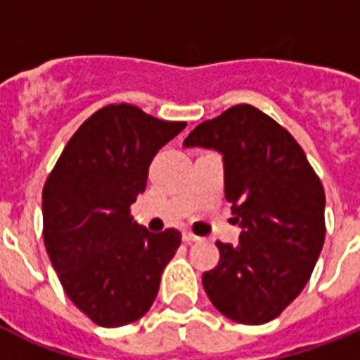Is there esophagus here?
<instances>
[{"mask_svg": "<svg viewBox=\"0 0 360 360\" xmlns=\"http://www.w3.org/2000/svg\"><path fill=\"white\" fill-rule=\"evenodd\" d=\"M183 240L191 245V243H198V240H202V239H200L198 236H194V233H191V231H185V233H183Z\"/></svg>", "mask_w": 360, "mask_h": 360, "instance_id": "34e87169", "label": "esophagus"}]
</instances>
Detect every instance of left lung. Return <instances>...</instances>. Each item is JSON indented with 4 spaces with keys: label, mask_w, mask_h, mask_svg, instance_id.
<instances>
[{
    "label": "left lung",
    "mask_w": 360,
    "mask_h": 360,
    "mask_svg": "<svg viewBox=\"0 0 360 360\" xmlns=\"http://www.w3.org/2000/svg\"><path fill=\"white\" fill-rule=\"evenodd\" d=\"M185 147L224 160V192L239 245L217 240L219 265L203 273L214 308L237 323L278 318L310 280L325 240V191L295 138L250 104L203 121Z\"/></svg>",
    "instance_id": "left-lung-1"
}]
</instances>
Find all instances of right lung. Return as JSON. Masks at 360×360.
Instances as JSON below:
<instances>
[{"label":"right lung","mask_w":360,"mask_h":360,"mask_svg":"<svg viewBox=\"0 0 360 360\" xmlns=\"http://www.w3.org/2000/svg\"><path fill=\"white\" fill-rule=\"evenodd\" d=\"M185 127L132 104H108L72 134L44 183L50 262L70 301L101 327L140 319L179 248V231H147L130 205L146 191L153 157Z\"/></svg>","instance_id":"obj_1"}]
</instances>
